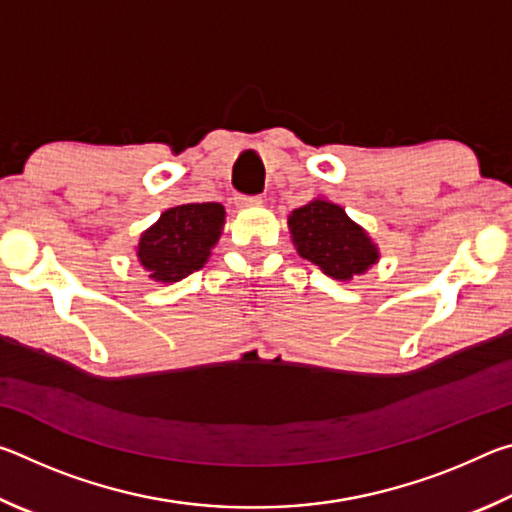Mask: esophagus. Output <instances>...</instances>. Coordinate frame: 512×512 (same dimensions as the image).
<instances>
[{
    "label": "esophagus",
    "mask_w": 512,
    "mask_h": 512,
    "mask_svg": "<svg viewBox=\"0 0 512 512\" xmlns=\"http://www.w3.org/2000/svg\"><path fill=\"white\" fill-rule=\"evenodd\" d=\"M239 203L241 205H262V196H241Z\"/></svg>",
    "instance_id": "34e87169"
}]
</instances>
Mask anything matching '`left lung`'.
<instances>
[{
  "label": "left lung",
  "instance_id": "1",
  "mask_svg": "<svg viewBox=\"0 0 512 512\" xmlns=\"http://www.w3.org/2000/svg\"><path fill=\"white\" fill-rule=\"evenodd\" d=\"M289 232L298 255L339 282L368 273L379 262V246L341 205L314 198L289 214Z\"/></svg>",
  "mask_w": 512,
  "mask_h": 512
}]
</instances>
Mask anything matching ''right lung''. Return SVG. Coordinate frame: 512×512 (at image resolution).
Masks as SVG:
<instances>
[{"instance_id":"right-lung-1","label":"right lung","mask_w":512,"mask_h":512,"mask_svg":"<svg viewBox=\"0 0 512 512\" xmlns=\"http://www.w3.org/2000/svg\"><path fill=\"white\" fill-rule=\"evenodd\" d=\"M225 225L221 203H187L169 207L135 246L137 262L158 284H173L201 271L219 244Z\"/></svg>"}]
</instances>
